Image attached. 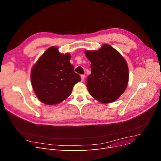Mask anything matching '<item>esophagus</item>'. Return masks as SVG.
<instances>
[{"mask_svg":"<svg viewBox=\"0 0 161 161\" xmlns=\"http://www.w3.org/2000/svg\"><path fill=\"white\" fill-rule=\"evenodd\" d=\"M80 77H81V80H82V81H83V80H84L85 75H80Z\"/></svg>","mask_w":161,"mask_h":161,"instance_id":"34e87169","label":"esophagus"}]
</instances>
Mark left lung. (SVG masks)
Instances as JSON below:
<instances>
[{
	"label": "left lung",
	"instance_id": "8db88e82",
	"mask_svg": "<svg viewBox=\"0 0 161 161\" xmlns=\"http://www.w3.org/2000/svg\"><path fill=\"white\" fill-rule=\"evenodd\" d=\"M91 62L92 73L86 86L90 94L102 103L115 101L125 92L129 72L126 60L109 44L98 51H85Z\"/></svg>",
	"mask_w": 161,
	"mask_h": 161
}]
</instances>
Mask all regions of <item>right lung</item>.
<instances>
[{
  "label": "right lung",
  "mask_w": 161,
  "mask_h": 161,
  "mask_svg": "<svg viewBox=\"0 0 161 161\" xmlns=\"http://www.w3.org/2000/svg\"><path fill=\"white\" fill-rule=\"evenodd\" d=\"M69 53H60L55 46L49 47L31 71L32 87L39 99L47 105L57 104L71 93L81 80L69 63Z\"/></svg>",
  "instance_id": "1"
}]
</instances>
